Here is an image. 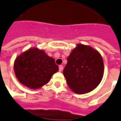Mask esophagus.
<instances>
[{"mask_svg":"<svg viewBox=\"0 0 121 121\" xmlns=\"http://www.w3.org/2000/svg\"><path fill=\"white\" fill-rule=\"evenodd\" d=\"M63 65H60L59 66V71L61 72V71H63Z\"/></svg>","mask_w":121,"mask_h":121,"instance_id":"1","label":"esophagus"}]
</instances>
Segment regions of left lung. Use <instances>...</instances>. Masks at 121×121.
<instances>
[{
    "mask_svg": "<svg viewBox=\"0 0 121 121\" xmlns=\"http://www.w3.org/2000/svg\"><path fill=\"white\" fill-rule=\"evenodd\" d=\"M104 71L100 54L90 46L78 44L67 58L63 73L69 88L76 93L84 94L99 86Z\"/></svg>",
    "mask_w": 121,
    "mask_h": 121,
    "instance_id": "8db88e82",
    "label": "left lung"
}]
</instances>
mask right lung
<instances>
[{
    "mask_svg": "<svg viewBox=\"0 0 121 121\" xmlns=\"http://www.w3.org/2000/svg\"><path fill=\"white\" fill-rule=\"evenodd\" d=\"M18 80L27 87L36 89L47 84L59 70L55 60L43 50L30 48L18 56L13 65Z\"/></svg>",
    "mask_w": 121,
    "mask_h": 121,
    "instance_id": "obj_1",
    "label": "right lung"
}]
</instances>
